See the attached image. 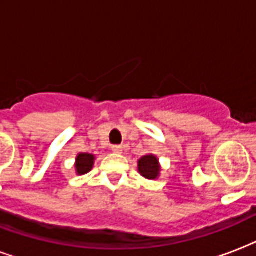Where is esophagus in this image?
Wrapping results in <instances>:
<instances>
[{
    "instance_id": "obj_1",
    "label": "esophagus",
    "mask_w": 256,
    "mask_h": 256,
    "mask_svg": "<svg viewBox=\"0 0 256 256\" xmlns=\"http://www.w3.org/2000/svg\"><path fill=\"white\" fill-rule=\"evenodd\" d=\"M122 150H124V146H112V150H114V154H122Z\"/></svg>"
}]
</instances>
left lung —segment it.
Wrapping results in <instances>:
<instances>
[{
  "mask_svg": "<svg viewBox=\"0 0 256 256\" xmlns=\"http://www.w3.org/2000/svg\"><path fill=\"white\" fill-rule=\"evenodd\" d=\"M138 171L144 179H158L160 176V172H162V166H160L158 156L152 155V154L142 156V158L138 160Z\"/></svg>",
  "mask_w": 256,
  "mask_h": 256,
  "instance_id": "obj_1",
  "label": "left lung"
}]
</instances>
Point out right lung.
<instances>
[{"label":"right lung","mask_w":256,"mask_h":256,"mask_svg":"<svg viewBox=\"0 0 256 256\" xmlns=\"http://www.w3.org/2000/svg\"><path fill=\"white\" fill-rule=\"evenodd\" d=\"M94 160H96L94 155H90V154H82V152H80V154L76 156V162H74L76 175L81 176V175H85V174H88V172L93 168Z\"/></svg>","instance_id":"add662e5"}]
</instances>
